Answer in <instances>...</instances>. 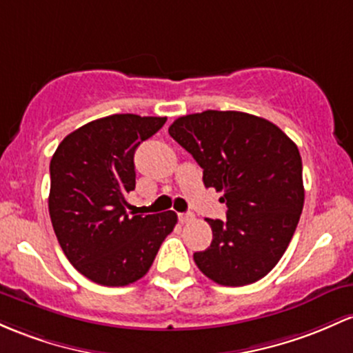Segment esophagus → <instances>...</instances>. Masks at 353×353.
I'll return each mask as SVG.
<instances>
[{
    "label": "esophagus",
    "mask_w": 353,
    "mask_h": 353,
    "mask_svg": "<svg viewBox=\"0 0 353 353\" xmlns=\"http://www.w3.org/2000/svg\"><path fill=\"white\" fill-rule=\"evenodd\" d=\"M177 218H179V223L185 224V223H191V221L194 219V214H191V212H179Z\"/></svg>",
    "instance_id": "1"
}]
</instances>
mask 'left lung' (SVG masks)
I'll list each match as a JSON object with an SVG mask.
<instances>
[{
	"label": "left lung",
	"mask_w": 353,
	"mask_h": 353,
	"mask_svg": "<svg viewBox=\"0 0 353 353\" xmlns=\"http://www.w3.org/2000/svg\"><path fill=\"white\" fill-rule=\"evenodd\" d=\"M169 134L228 209L226 221L206 219L212 241L194 253L197 268L223 286L261 280L283 256L303 209L296 144L270 120L234 110L184 115Z\"/></svg>",
	"instance_id": "1"
}]
</instances>
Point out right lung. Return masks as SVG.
<instances>
[{"label": "right lung", "instance_id": "1", "mask_svg": "<svg viewBox=\"0 0 353 353\" xmlns=\"http://www.w3.org/2000/svg\"><path fill=\"white\" fill-rule=\"evenodd\" d=\"M168 117L115 114L68 134L50 162L48 209L65 256L105 286L141 280L177 223L174 211L130 216L134 152Z\"/></svg>", "mask_w": 353, "mask_h": 353}]
</instances>
